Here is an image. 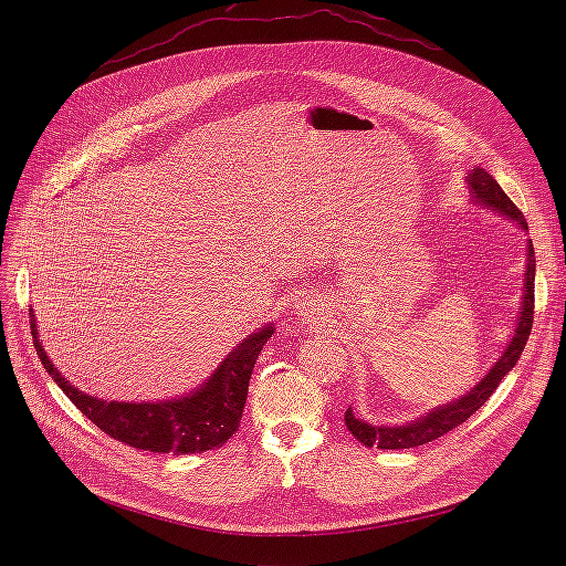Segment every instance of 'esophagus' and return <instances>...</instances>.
<instances>
[{
	"label": "esophagus",
	"instance_id": "1",
	"mask_svg": "<svg viewBox=\"0 0 566 566\" xmlns=\"http://www.w3.org/2000/svg\"><path fill=\"white\" fill-rule=\"evenodd\" d=\"M298 314H303V316H307V314H310V312H307V307H305V305H301V307H298Z\"/></svg>",
	"mask_w": 566,
	"mask_h": 566
}]
</instances>
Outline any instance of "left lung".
Instances as JSON below:
<instances>
[{"label":"left lung","mask_w":566,"mask_h":566,"mask_svg":"<svg viewBox=\"0 0 566 566\" xmlns=\"http://www.w3.org/2000/svg\"><path fill=\"white\" fill-rule=\"evenodd\" d=\"M463 181L468 184V197L472 203H478L482 208H489L491 213H497L502 218H510L516 222L523 231L527 229V222L523 213L514 206V201L504 195V190L497 186L495 178L482 169V167H472ZM527 263H525V280H523V295H521V312L514 325V335L500 353V358L495 365L484 374L482 380H478L472 388L461 395L459 399L442 403L431 408L429 412L420 415L410 422L403 424H371L367 422L360 412H355V408H346L344 412V422L346 429L355 436V440H360L365 448H376L378 450H408V448H420V444H427L454 427L463 424L474 410H480L489 397L495 392L500 380L507 376L527 344V337L532 333V321H534V248L532 241H527Z\"/></svg>","instance_id":"left-lung-1"}]
</instances>
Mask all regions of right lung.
I'll return each instance as SVG.
<instances>
[{"label": "right lung", "instance_id": "1", "mask_svg": "<svg viewBox=\"0 0 566 566\" xmlns=\"http://www.w3.org/2000/svg\"><path fill=\"white\" fill-rule=\"evenodd\" d=\"M34 348L62 392L101 431L135 450L158 454H195L222 448L238 431L248 399L250 376L263 344L273 337V323H265L238 344L199 388L163 401H107L82 392L66 380L39 339V323L32 312Z\"/></svg>", "mask_w": 566, "mask_h": 566}]
</instances>
